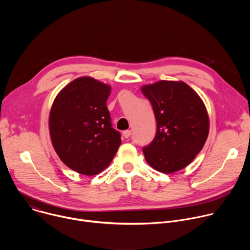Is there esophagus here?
<instances>
[{
  "instance_id": "1",
  "label": "esophagus",
  "mask_w": 250,
  "mask_h": 250,
  "mask_svg": "<svg viewBox=\"0 0 250 250\" xmlns=\"http://www.w3.org/2000/svg\"><path fill=\"white\" fill-rule=\"evenodd\" d=\"M123 135H124L125 138H128V137L131 135V131H130V130H125V131L123 132Z\"/></svg>"
}]
</instances>
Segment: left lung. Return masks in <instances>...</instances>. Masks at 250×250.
Instances as JSON below:
<instances>
[{"label": "left lung", "instance_id": "obj_1", "mask_svg": "<svg viewBox=\"0 0 250 250\" xmlns=\"http://www.w3.org/2000/svg\"><path fill=\"white\" fill-rule=\"evenodd\" d=\"M157 123L153 141L144 148L146 162L172 174L188 166L204 147L209 120L201 97L183 81L161 80L141 86Z\"/></svg>", "mask_w": 250, "mask_h": 250}]
</instances>
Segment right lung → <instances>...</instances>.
Here are the masks:
<instances>
[{
    "label": "right lung",
    "mask_w": 250,
    "mask_h": 250,
    "mask_svg": "<svg viewBox=\"0 0 250 250\" xmlns=\"http://www.w3.org/2000/svg\"><path fill=\"white\" fill-rule=\"evenodd\" d=\"M111 90L93 77H79L57 94L51 105L48 125L53 148L67 167L79 174L101 173L122 144L106 108Z\"/></svg>",
    "instance_id": "obj_1"
}]
</instances>
